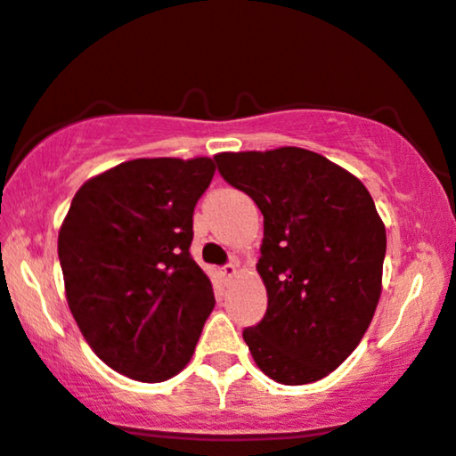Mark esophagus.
Listing matches in <instances>:
<instances>
[{
    "mask_svg": "<svg viewBox=\"0 0 456 456\" xmlns=\"http://www.w3.org/2000/svg\"><path fill=\"white\" fill-rule=\"evenodd\" d=\"M235 273H238V265H235V263H229V265H224V267L221 269V275H223L224 280H232Z\"/></svg>",
    "mask_w": 456,
    "mask_h": 456,
    "instance_id": "esophagus-1",
    "label": "esophagus"
}]
</instances>
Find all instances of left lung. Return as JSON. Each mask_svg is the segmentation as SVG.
I'll use <instances>...</instances> for the list:
<instances>
[{
	"label": "left lung",
	"instance_id": "1",
	"mask_svg": "<svg viewBox=\"0 0 456 456\" xmlns=\"http://www.w3.org/2000/svg\"><path fill=\"white\" fill-rule=\"evenodd\" d=\"M255 200L265 238L256 271L267 311L244 341L281 385L320 381L347 360L381 297L387 235L360 178L301 147L215 155Z\"/></svg>",
	"mask_w": 456,
	"mask_h": 456
}]
</instances>
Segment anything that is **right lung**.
<instances>
[{
  "instance_id": "obj_1",
  "label": "right lung",
  "mask_w": 456,
  "mask_h": 456,
  "mask_svg": "<svg viewBox=\"0 0 456 456\" xmlns=\"http://www.w3.org/2000/svg\"><path fill=\"white\" fill-rule=\"evenodd\" d=\"M210 158L130 159L86 181L59 232L67 303L115 372L168 381L187 366L215 307L191 258L193 210Z\"/></svg>"
}]
</instances>
